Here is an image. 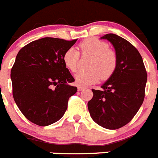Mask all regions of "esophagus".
I'll list each match as a JSON object with an SVG mask.
<instances>
[{
  "label": "esophagus",
  "mask_w": 158,
  "mask_h": 158,
  "mask_svg": "<svg viewBox=\"0 0 158 158\" xmlns=\"http://www.w3.org/2000/svg\"><path fill=\"white\" fill-rule=\"evenodd\" d=\"M86 87H84V86H81V85H78L77 86V89H78V90H84V89H85Z\"/></svg>",
  "instance_id": "1"
}]
</instances>
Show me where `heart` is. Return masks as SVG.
Masks as SVG:
<instances>
[{"label":"heart","mask_w":158,"mask_h":158,"mask_svg":"<svg viewBox=\"0 0 158 158\" xmlns=\"http://www.w3.org/2000/svg\"><path fill=\"white\" fill-rule=\"evenodd\" d=\"M84 55L91 56L88 64V71H81L75 74V81L79 85H88L100 78L106 80L114 72L118 63L115 51L109 49L107 43L96 38H88L79 45ZM80 54L74 48H70L63 56L64 65L71 72L78 69Z\"/></svg>","instance_id":"obj_1"}]
</instances>
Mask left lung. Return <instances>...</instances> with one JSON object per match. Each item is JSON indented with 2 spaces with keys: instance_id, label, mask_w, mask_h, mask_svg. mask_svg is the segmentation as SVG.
Wrapping results in <instances>:
<instances>
[{
  "instance_id": "obj_1",
  "label": "left lung",
  "mask_w": 158,
  "mask_h": 158,
  "mask_svg": "<svg viewBox=\"0 0 158 158\" xmlns=\"http://www.w3.org/2000/svg\"><path fill=\"white\" fill-rule=\"evenodd\" d=\"M101 39L113 45L118 63L101 90L92 89L94 96L87 107L95 123L115 130L130 122L140 109L148 75L140 53L130 42L114 34H105Z\"/></svg>"
}]
</instances>
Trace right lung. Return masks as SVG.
Segmentation results:
<instances>
[{
	"label": "right lung",
	"mask_w": 158,
	"mask_h": 158,
	"mask_svg": "<svg viewBox=\"0 0 158 158\" xmlns=\"http://www.w3.org/2000/svg\"><path fill=\"white\" fill-rule=\"evenodd\" d=\"M77 40L44 37L31 42L17 54L10 71L13 97L30 121L39 126L57 122L77 88L63 60L65 51Z\"/></svg>",
	"instance_id": "add662e5"
}]
</instances>
